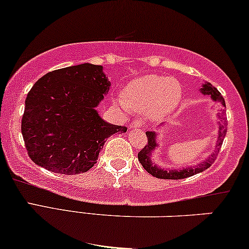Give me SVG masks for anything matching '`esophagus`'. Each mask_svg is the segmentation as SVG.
I'll return each instance as SVG.
<instances>
[{
  "mask_svg": "<svg viewBox=\"0 0 249 249\" xmlns=\"http://www.w3.org/2000/svg\"><path fill=\"white\" fill-rule=\"evenodd\" d=\"M144 125V122L142 120H135L130 124V128H142Z\"/></svg>",
  "mask_w": 249,
  "mask_h": 249,
  "instance_id": "esophagus-1",
  "label": "esophagus"
}]
</instances>
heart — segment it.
Returning <instances> with one entry per match:
<instances>
[{
    "mask_svg": "<svg viewBox=\"0 0 249 249\" xmlns=\"http://www.w3.org/2000/svg\"><path fill=\"white\" fill-rule=\"evenodd\" d=\"M182 98L179 83L174 79L158 75H144L134 79L122 91L125 107L151 118L166 117L177 107Z\"/></svg>",
    "mask_w": 249,
    "mask_h": 249,
    "instance_id": "1",
    "label": "heart"
}]
</instances>
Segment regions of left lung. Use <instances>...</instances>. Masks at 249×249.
<instances>
[{"label":"left lung","instance_id":"8db88e82","mask_svg":"<svg viewBox=\"0 0 249 249\" xmlns=\"http://www.w3.org/2000/svg\"><path fill=\"white\" fill-rule=\"evenodd\" d=\"M203 95H209L212 97V99L216 103H218L221 105V122H219V128H218V136L217 142H216L215 146V152L212 153L209 158H207L203 162L196 164V166L189 167V168H183V169H164V168H160L159 166L153 163V161L151 160V154L156 147L158 146L157 144V136L158 134L156 131H146V137H147V144L145 145L144 148H142L138 153V160L142 163V166L148 174L157 177V178H162V179H182L186 178V177L193 176L196 174H199L206 170L214 163V161L217 157V154L221 150L222 144H223L224 137L227 135L228 130V122L227 118H225V102L223 96L221 95V92L218 91L215 87H213L209 82H206L202 86V88L200 89Z\"/></svg>","mask_w":249,"mask_h":249}]
</instances>
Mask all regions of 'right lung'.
<instances>
[{
  "label": "right lung",
  "mask_w": 249,
  "mask_h": 249,
  "mask_svg": "<svg viewBox=\"0 0 249 249\" xmlns=\"http://www.w3.org/2000/svg\"><path fill=\"white\" fill-rule=\"evenodd\" d=\"M109 87L103 66L88 63L53 71L35 82L21 120L26 150L35 164L65 175L93 167L107 138L127 131L96 111Z\"/></svg>",
  "instance_id": "right-lung-1"
}]
</instances>
